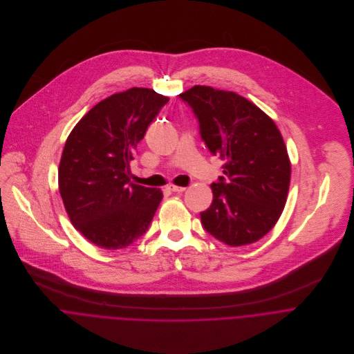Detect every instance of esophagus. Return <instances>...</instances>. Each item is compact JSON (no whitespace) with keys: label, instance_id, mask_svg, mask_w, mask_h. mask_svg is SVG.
Instances as JSON below:
<instances>
[{"label":"esophagus","instance_id":"obj_1","mask_svg":"<svg viewBox=\"0 0 354 354\" xmlns=\"http://www.w3.org/2000/svg\"><path fill=\"white\" fill-rule=\"evenodd\" d=\"M167 188H169L171 192H178V194H180V192H184V191L187 189L185 187H177V185H173V184H170Z\"/></svg>","mask_w":354,"mask_h":354}]
</instances>
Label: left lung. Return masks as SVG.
<instances>
[{"instance_id":"8db88e82","label":"left lung","mask_w":354,"mask_h":354,"mask_svg":"<svg viewBox=\"0 0 354 354\" xmlns=\"http://www.w3.org/2000/svg\"><path fill=\"white\" fill-rule=\"evenodd\" d=\"M178 97L198 118L207 149L225 160L201 212L203 227L230 247L252 244L274 227L288 198L292 169L281 132L236 93L195 86Z\"/></svg>"}]
</instances>
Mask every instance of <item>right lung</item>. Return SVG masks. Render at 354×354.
I'll return each mask as SVG.
<instances>
[{"label": "right lung", "instance_id": "right-lung-1", "mask_svg": "<svg viewBox=\"0 0 354 354\" xmlns=\"http://www.w3.org/2000/svg\"><path fill=\"white\" fill-rule=\"evenodd\" d=\"M169 102L131 88L97 103L66 139L58 187L73 226L104 250H121L149 229L162 192L131 183V160L149 125Z\"/></svg>", "mask_w": 354, "mask_h": 354}]
</instances>
